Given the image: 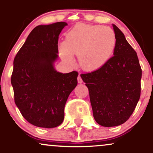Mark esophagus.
I'll list each match as a JSON object with an SVG mask.
<instances>
[{
    "label": "esophagus",
    "mask_w": 153,
    "mask_h": 153,
    "mask_svg": "<svg viewBox=\"0 0 153 153\" xmlns=\"http://www.w3.org/2000/svg\"><path fill=\"white\" fill-rule=\"evenodd\" d=\"M78 83H82V80L81 77H80V75H79L78 76Z\"/></svg>",
    "instance_id": "obj_1"
}]
</instances>
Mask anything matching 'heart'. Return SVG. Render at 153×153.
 <instances>
[{
  "label": "heart",
  "mask_w": 153,
  "mask_h": 153,
  "mask_svg": "<svg viewBox=\"0 0 153 153\" xmlns=\"http://www.w3.org/2000/svg\"><path fill=\"white\" fill-rule=\"evenodd\" d=\"M116 45L117 38L111 28L78 24L67 33L66 39L59 42L58 50L65 62L73 64L76 54L82 69L94 71L109 60Z\"/></svg>",
  "instance_id": "b5f03b06"
}]
</instances>
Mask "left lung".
<instances>
[{
	"label": "left lung",
	"instance_id": "obj_1",
	"mask_svg": "<svg viewBox=\"0 0 153 153\" xmlns=\"http://www.w3.org/2000/svg\"><path fill=\"white\" fill-rule=\"evenodd\" d=\"M114 55L97 71L80 75L90 96L93 114L103 127H116L130 117L140 97L142 69L137 54L114 24Z\"/></svg>",
	"mask_w": 153,
	"mask_h": 153
}]
</instances>
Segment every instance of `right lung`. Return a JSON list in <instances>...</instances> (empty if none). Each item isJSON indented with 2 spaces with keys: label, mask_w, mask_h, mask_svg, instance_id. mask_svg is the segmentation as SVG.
I'll use <instances>...</instances> for the list:
<instances>
[{
  "label": "right lung",
  "mask_w": 153,
  "mask_h": 153,
  "mask_svg": "<svg viewBox=\"0 0 153 153\" xmlns=\"http://www.w3.org/2000/svg\"><path fill=\"white\" fill-rule=\"evenodd\" d=\"M66 22L36 26L13 60L11 85L14 101L27 122L53 128L64 120L68 96L78 84V73L57 72L59 35Z\"/></svg>",
  "instance_id": "1"
}]
</instances>
